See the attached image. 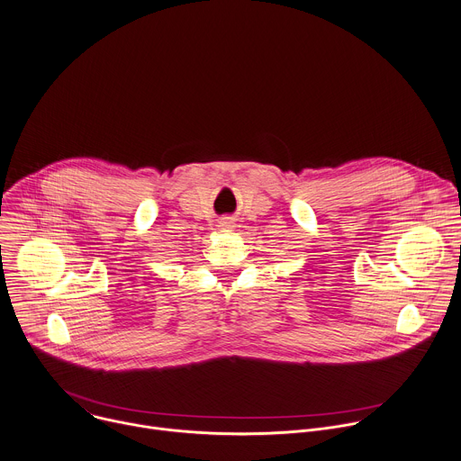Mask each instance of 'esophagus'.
I'll list each match as a JSON object with an SVG mask.
<instances>
[{
	"mask_svg": "<svg viewBox=\"0 0 461 461\" xmlns=\"http://www.w3.org/2000/svg\"><path fill=\"white\" fill-rule=\"evenodd\" d=\"M221 228H222V230H228V231H230V230L233 228V221H230V219H222V221H221Z\"/></svg>",
	"mask_w": 461,
	"mask_h": 461,
	"instance_id": "esophagus-1",
	"label": "esophagus"
}]
</instances>
